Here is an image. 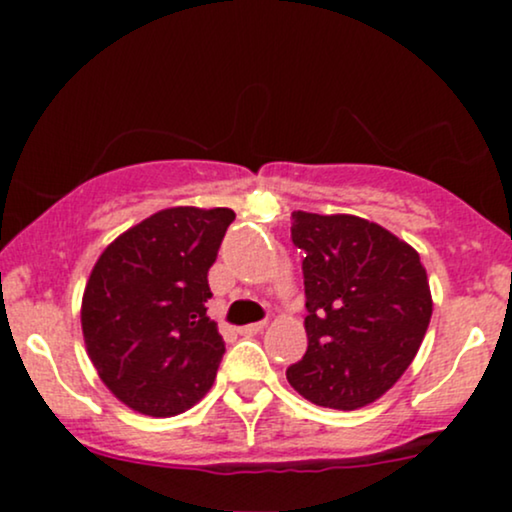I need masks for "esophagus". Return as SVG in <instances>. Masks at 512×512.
Segmentation results:
<instances>
[{"mask_svg":"<svg viewBox=\"0 0 512 512\" xmlns=\"http://www.w3.org/2000/svg\"><path fill=\"white\" fill-rule=\"evenodd\" d=\"M264 322H252V325H245V327H240V334H243V337H252V334H260L262 330H264Z\"/></svg>","mask_w":512,"mask_h":512,"instance_id":"esophagus-1","label":"esophagus"}]
</instances>
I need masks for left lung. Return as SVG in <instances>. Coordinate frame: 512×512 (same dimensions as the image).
Here are the masks:
<instances>
[{
  "label": "left lung",
  "mask_w": 512,
  "mask_h": 512,
  "mask_svg": "<svg viewBox=\"0 0 512 512\" xmlns=\"http://www.w3.org/2000/svg\"><path fill=\"white\" fill-rule=\"evenodd\" d=\"M305 250L308 351L286 370L317 407L375 402L411 366L433 313L426 267L407 240L354 214L293 211Z\"/></svg>",
  "instance_id": "left-lung-1"
}]
</instances>
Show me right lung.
I'll list each match as a JSON object with an SVG mask.
<instances>
[{
    "instance_id": "right-lung-1",
    "label": "right lung",
    "mask_w": 512,
    "mask_h": 512,
    "mask_svg": "<svg viewBox=\"0 0 512 512\" xmlns=\"http://www.w3.org/2000/svg\"><path fill=\"white\" fill-rule=\"evenodd\" d=\"M231 209L168 207L101 252L81 298V332L98 378L129 409L175 416L211 390L223 339L207 315V272Z\"/></svg>"
}]
</instances>
